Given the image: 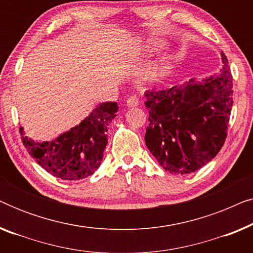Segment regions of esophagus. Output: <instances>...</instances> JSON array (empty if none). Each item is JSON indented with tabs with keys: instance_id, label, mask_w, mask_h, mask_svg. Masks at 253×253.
I'll return each mask as SVG.
<instances>
[{
	"instance_id": "obj_1",
	"label": "esophagus",
	"mask_w": 253,
	"mask_h": 253,
	"mask_svg": "<svg viewBox=\"0 0 253 253\" xmlns=\"http://www.w3.org/2000/svg\"><path fill=\"white\" fill-rule=\"evenodd\" d=\"M138 103H139V98H138L137 95L130 96V98L126 100V106L130 107V108H133V107H137Z\"/></svg>"
}]
</instances>
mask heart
<instances>
[{"label":"heart","instance_id":"obj_1","mask_svg":"<svg viewBox=\"0 0 253 253\" xmlns=\"http://www.w3.org/2000/svg\"><path fill=\"white\" fill-rule=\"evenodd\" d=\"M164 43L160 42V41H151V43L148 44V50L150 51H157L162 48Z\"/></svg>","mask_w":253,"mask_h":253}]
</instances>
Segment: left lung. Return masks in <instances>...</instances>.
<instances>
[{
  "mask_svg": "<svg viewBox=\"0 0 253 253\" xmlns=\"http://www.w3.org/2000/svg\"><path fill=\"white\" fill-rule=\"evenodd\" d=\"M222 69L207 78L145 92L150 124L145 143L161 167L186 175L209 164L223 146L233 108V76Z\"/></svg>",
  "mask_w": 253,
  "mask_h": 253,
  "instance_id": "obj_1",
  "label": "left lung"
}]
</instances>
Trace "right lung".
I'll use <instances>...</instances> for the list:
<instances>
[{"instance_id": "obj_1", "label": "right lung", "mask_w": 253, "mask_h": 253, "mask_svg": "<svg viewBox=\"0 0 253 253\" xmlns=\"http://www.w3.org/2000/svg\"><path fill=\"white\" fill-rule=\"evenodd\" d=\"M116 102H102L78 126L50 141H36L19 127L26 151L44 170L64 181H78L92 175L101 165L107 126L116 116Z\"/></svg>"}]
</instances>
